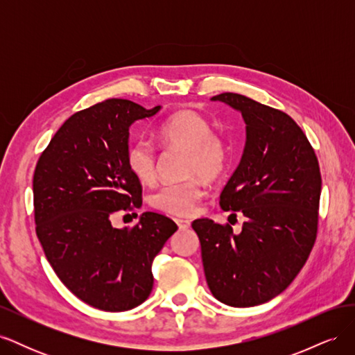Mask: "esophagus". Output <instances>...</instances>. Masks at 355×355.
<instances>
[{"label":"esophagus","mask_w":355,"mask_h":355,"mask_svg":"<svg viewBox=\"0 0 355 355\" xmlns=\"http://www.w3.org/2000/svg\"><path fill=\"white\" fill-rule=\"evenodd\" d=\"M175 222L178 223L179 230H188L191 227V222L185 220V219H175Z\"/></svg>","instance_id":"obj_1"}]
</instances>
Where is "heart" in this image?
Here are the masks:
<instances>
[{"mask_svg": "<svg viewBox=\"0 0 355 355\" xmlns=\"http://www.w3.org/2000/svg\"><path fill=\"white\" fill-rule=\"evenodd\" d=\"M211 124L194 111H179L157 127L155 136L164 146H176L188 151L187 176L216 179L228 159V148L223 139L211 133ZM127 164L144 184L157 176V153L146 139H137L127 153ZM204 187L197 178L171 182L159 187L151 197L153 206L173 216H192L204 197Z\"/></svg>", "mask_w": 355, "mask_h": 355, "instance_id": "heart-1", "label": "heart"}]
</instances>
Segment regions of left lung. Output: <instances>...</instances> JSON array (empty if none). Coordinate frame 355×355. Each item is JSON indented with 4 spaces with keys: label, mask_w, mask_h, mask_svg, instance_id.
Masks as SVG:
<instances>
[{
    "label": "left lung",
    "mask_w": 355,
    "mask_h": 355,
    "mask_svg": "<svg viewBox=\"0 0 355 355\" xmlns=\"http://www.w3.org/2000/svg\"><path fill=\"white\" fill-rule=\"evenodd\" d=\"M211 101L241 112L245 123L240 164L220 194V207L241 213L244 222L240 234L207 218L192 228L211 295L230 306L261 305L288 287L313 250L318 159L302 128L283 111L237 93Z\"/></svg>",
    "instance_id": "8db88e82"
}]
</instances>
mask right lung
Returning <instances> with one entry per match:
<instances>
[{"label":"right lung","instance_id":"obj_1","mask_svg":"<svg viewBox=\"0 0 355 355\" xmlns=\"http://www.w3.org/2000/svg\"><path fill=\"white\" fill-rule=\"evenodd\" d=\"M127 99H108L69 116L34 173L37 237L71 292L120 313L148 299L153 261L178 225L145 211L133 228H115L116 211L142 206V187L127 164L128 128L155 115ZM137 216V214H136Z\"/></svg>","mask_w":355,"mask_h":355}]
</instances>
